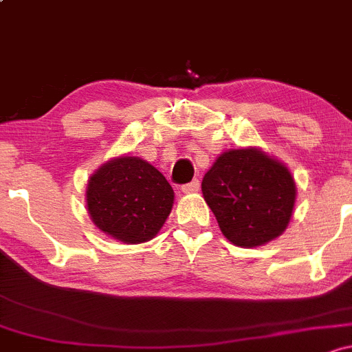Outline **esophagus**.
<instances>
[{
  "label": "esophagus",
  "instance_id": "esophagus-1",
  "mask_svg": "<svg viewBox=\"0 0 352 352\" xmlns=\"http://www.w3.org/2000/svg\"><path fill=\"white\" fill-rule=\"evenodd\" d=\"M199 186H201L199 179H192V181H190V183L183 184V186H181V190H183V192H196V191H199Z\"/></svg>",
  "mask_w": 352,
  "mask_h": 352
}]
</instances>
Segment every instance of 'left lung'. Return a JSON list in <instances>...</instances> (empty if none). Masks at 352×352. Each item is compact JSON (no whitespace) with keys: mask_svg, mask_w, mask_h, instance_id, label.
I'll return each instance as SVG.
<instances>
[{"mask_svg":"<svg viewBox=\"0 0 352 352\" xmlns=\"http://www.w3.org/2000/svg\"><path fill=\"white\" fill-rule=\"evenodd\" d=\"M201 190L223 235L245 248L282 235L296 203L289 169L258 149L223 153L203 177Z\"/></svg>","mask_w":352,"mask_h":352,"instance_id":"8db88e82","label":"left lung"}]
</instances>
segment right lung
Returning a JSON list of instances; mask_svg holds the SVG:
<instances>
[{"label": "right lung", "instance_id": "obj_1", "mask_svg": "<svg viewBox=\"0 0 352 352\" xmlns=\"http://www.w3.org/2000/svg\"><path fill=\"white\" fill-rule=\"evenodd\" d=\"M173 201L171 184L139 157L109 161L87 186V210L92 221L124 243L151 240L171 213Z\"/></svg>", "mask_w": 352, "mask_h": 352}]
</instances>
